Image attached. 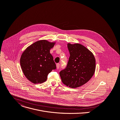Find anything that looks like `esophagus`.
Returning <instances> with one entry per match:
<instances>
[{
    "mask_svg": "<svg viewBox=\"0 0 120 120\" xmlns=\"http://www.w3.org/2000/svg\"><path fill=\"white\" fill-rule=\"evenodd\" d=\"M59 67H60V64L59 63H57L56 64V68H57V69H59Z\"/></svg>",
    "mask_w": 120,
    "mask_h": 120,
    "instance_id": "34e87169",
    "label": "esophagus"
}]
</instances>
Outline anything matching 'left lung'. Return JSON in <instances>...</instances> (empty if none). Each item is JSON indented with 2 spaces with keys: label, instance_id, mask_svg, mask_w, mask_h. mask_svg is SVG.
<instances>
[{
  "label": "left lung",
  "instance_id": "obj_1",
  "mask_svg": "<svg viewBox=\"0 0 120 120\" xmlns=\"http://www.w3.org/2000/svg\"><path fill=\"white\" fill-rule=\"evenodd\" d=\"M70 56L67 67L61 70L62 82L70 88H75L88 82L93 75L96 61L93 53L83 45L68 43Z\"/></svg>",
  "mask_w": 120,
  "mask_h": 120
}]
</instances>
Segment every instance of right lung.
<instances>
[{"label": "right lung", "instance_id": "right-lung-1", "mask_svg": "<svg viewBox=\"0 0 120 120\" xmlns=\"http://www.w3.org/2000/svg\"><path fill=\"white\" fill-rule=\"evenodd\" d=\"M54 42L38 41L29 46L22 53L20 59L21 69L26 78L34 84L45 82L47 75L56 68L50 52Z\"/></svg>", "mask_w": 120, "mask_h": 120}]
</instances>
